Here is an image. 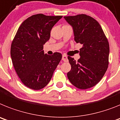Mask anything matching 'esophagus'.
Segmentation results:
<instances>
[{
  "label": "esophagus",
  "instance_id": "esophagus-1",
  "mask_svg": "<svg viewBox=\"0 0 120 120\" xmlns=\"http://www.w3.org/2000/svg\"><path fill=\"white\" fill-rule=\"evenodd\" d=\"M62 60L64 62H67L68 61V57L66 56V55H63L62 56Z\"/></svg>",
  "mask_w": 120,
  "mask_h": 120
}]
</instances>
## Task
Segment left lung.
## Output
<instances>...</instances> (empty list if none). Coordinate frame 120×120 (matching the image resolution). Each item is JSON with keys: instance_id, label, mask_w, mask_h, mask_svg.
Listing matches in <instances>:
<instances>
[{"instance_id": "8db88e82", "label": "left lung", "mask_w": 120, "mask_h": 120, "mask_svg": "<svg viewBox=\"0 0 120 120\" xmlns=\"http://www.w3.org/2000/svg\"><path fill=\"white\" fill-rule=\"evenodd\" d=\"M64 18L72 26L75 41L83 45L80 49V58L78 61L68 57L71 66L68 78L79 89H89L101 80L108 69V38L99 23L89 15L82 14Z\"/></svg>"}]
</instances>
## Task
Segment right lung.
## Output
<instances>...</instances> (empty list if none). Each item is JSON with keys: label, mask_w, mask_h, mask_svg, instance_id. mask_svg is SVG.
Returning a JSON list of instances; mask_svg holds the SVG:
<instances>
[{"label": "right lung", "mask_w": 120, "mask_h": 120, "mask_svg": "<svg viewBox=\"0 0 120 120\" xmlns=\"http://www.w3.org/2000/svg\"><path fill=\"white\" fill-rule=\"evenodd\" d=\"M62 15H31L23 22L11 46V57L17 74L25 86L40 90L48 84L62 55L44 54L43 45Z\"/></svg>", "instance_id": "1"}]
</instances>
